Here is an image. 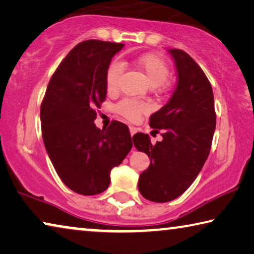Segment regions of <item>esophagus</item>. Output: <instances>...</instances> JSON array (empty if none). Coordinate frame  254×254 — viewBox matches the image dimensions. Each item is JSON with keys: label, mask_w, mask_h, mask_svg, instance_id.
<instances>
[{"label": "esophagus", "mask_w": 254, "mask_h": 254, "mask_svg": "<svg viewBox=\"0 0 254 254\" xmlns=\"http://www.w3.org/2000/svg\"><path fill=\"white\" fill-rule=\"evenodd\" d=\"M128 128H130V134H131L132 136H133V135L136 133V127H130Z\"/></svg>", "instance_id": "obj_1"}]
</instances>
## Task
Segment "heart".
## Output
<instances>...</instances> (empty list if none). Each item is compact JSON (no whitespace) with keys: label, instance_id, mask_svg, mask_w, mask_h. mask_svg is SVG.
I'll list each match as a JSON object with an SVG mask.
<instances>
[{"label":"heart","instance_id":"heart-1","mask_svg":"<svg viewBox=\"0 0 254 254\" xmlns=\"http://www.w3.org/2000/svg\"><path fill=\"white\" fill-rule=\"evenodd\" d=\"M133 62L152 87H157V89L160 91L168 89L170 84L167 82V78L170 74V66L162 56L155 53H146L135 58ZM123 71V64L118 60L108 64L105 72V83L108 91L115 92L119 89ZM114 111L121 118L130 122H135L143 113L147 112V105L138 100L126 98L116 104Z\"/></svg>","mask_w":254,"mask_h":254}]
</instances>
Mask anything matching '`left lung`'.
Wrapping results in <instances>:
<instances>
[{"label":"left lung","instance_id":"obj_1","mask_svg":"<svg viewBox=\"0 0 254 254\" xmlns=\"http://www.w3.org/2000/svg\"><path fill=\"white\" fill-rule=\"evenodd\" d=\"M170 53L178 86L166 105L149 120L163 140L152 144L144 133L132 138L135 148L150 158L138 188L143 198L154 202H168L188 190L206 163L216 128L214 94L207 75L184 51Z\"/></svg>","mask_w":254,"mask_h":254}]
</instances>
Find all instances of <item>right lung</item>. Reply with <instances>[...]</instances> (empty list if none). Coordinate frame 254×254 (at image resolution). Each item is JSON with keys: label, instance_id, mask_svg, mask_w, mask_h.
I'll list each match as a JSON object with an SVG mask.
<instances>
[{"label": "right lung", "instance_id": "1", "mask_svg": "<svg viewBox=\"0 0 254 254\" xmlns=\"http://www.w3.org/2000/svg\"><path fill=\"white\" fill-rule=\"evenodd\" d=\"M124 44L89 39L79 43L52 75L40 106L42 135L62 182L82 195L110 185L113 167L132 148L128 127L112 121L100 130L94 121L106 98L105 72Z\"/></svg>", "mask_w": 254, "mask_h": 254}]
</instances>
